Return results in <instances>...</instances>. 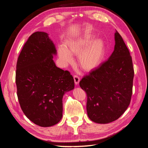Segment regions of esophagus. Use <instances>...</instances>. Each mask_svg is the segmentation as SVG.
Returning <instances> with one entry per match:
<instances>
[{
    "mask_svg": "<svg viewBox=\"0 0 148 148\" xmlns=\"http://www.w3.org/2000/svg\"><path fill=\"white\" fill-rule=\"evenodd\" d=\"M74 82H75V84H78L80 81V78L79 77H78V75H75L74 76Z\"/></svg>",
    "mask_w": 148,
    "mask_h": 148,
    "instance_id": "1",
    "label": "esophagus"
}]
</instances>
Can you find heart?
Masks as SVG:
<instances>
[{"mask_svg": "<svg viewBox=\"0 0 148 148\" xmlns=\"http://www.w3.org/2000/svg\"><path fill=\"white\" fill-rule=\"evenodd\" d=\"M105 44L102 39L95 40L91 34H85L66 42V48L59 47V56L65 64L73 62L72 54L79 55V66L86 71H91L99 66L104 56Z\"/></svg>", "mask_w": 148, "mask_h": 148, "instance_id": "obj_1", "label": "heart"}]
</instances>
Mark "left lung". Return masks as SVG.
<instances>
[{
	"label": "left lung",
	"mask_w": 148,
	"mask_h": 148,
	"mask_svg": "<svg viewBox=\"0 0 148 148\" xmlns=\"http://www.w3.org/2000/svg\"><path fill=\"white\" fill-rule=\"evenodd\" d=\"M114 51L107 61L84 76L79 86L86 92L88 117L98 123L117 120L132 95L134 69L128 49L116 31Z\"/></svg>",
	"instance_id": "1"
}]
</instances>
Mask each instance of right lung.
<instances>
[{"mask_svg":"<svg viewBox=\"0 0 148 148\" xmlns=\"http://www.w3.org/2000/svg\"><path fill=\"white\" fill-rule=\"evenodd\" d=\"M57 53L48 34L37 31L25 42L18 58L15 82L21 108L31 122L51 127L62 117V98L74 88V79L67 70L56 65Z\"/></svg>","mask_w":148,"mask_h":148,"instance_id":"right-lung-1","label":"right lung"}]
</instances>
